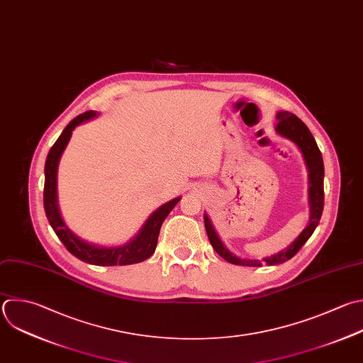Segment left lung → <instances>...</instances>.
I'll list each match as a JSON object with an SVG mask.
<instances>
[{"label": "left lung", "instance_id": "8db88e82", "mask_svg": "<svg viewBox=\"0 0 363 363\" xmlns=\"http://www.w3.org/2000/svg\"><path fill=\"white\" fill-rule=\"evenodd\" d=\"M277 119H278V123L275 126L277 133L281 135L282 138L289 139L291 142H294L298 146V149L301 150V153L303 156L306 169H308L309 223H308L306 228H303V231L298 235V238L292 244H289L285 250H282L278 254H274L271 257H267L261 261V259H244V258H240V257L234 255L233 252H230L227 250V247L224 245V242L220 240L218 234L216 233L208 216L204 214V225H206V231H207V235H208V240H210L213 248L216 250V252L220 257H223L225 261L235 264V265H245V267H261L262 264L277 265V264H282V262L291 259L301 250V247L308 241V238L312 235V233L315 231L316 225L319 224V220L322 216L325 172H323L322 155L318 149V145H316L312 133L306 128V125L299 118H296L294 113L281 111L277 113Z\"/></svg>", "mask_w": 363, "mask_h": 363}]
</instances>
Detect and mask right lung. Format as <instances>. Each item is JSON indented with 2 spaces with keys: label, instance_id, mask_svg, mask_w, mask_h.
Instances as JSON below:
<instances>
[{
  "label": "right lung",
  "instance_id": "add662e5",
  "mask_svg": "<svg viewBox=\"0 0 363 363\" xmlns=\"http://www.w3.org/2000/svg\"><path fill=\"white\" fill-rule=\"evenodd\" d=\"M98 113L94 111L85 112L77 116L69 125L64 129L58 140L51 147L47 162H45V184H44V208L47 218L54 228L58 238L67 247V250L79 258L92 265H129L136 264L147 259L156 250L157 238L160 233V227L169 213L174 208V206L180 201L182 197H176L169 203L159 207L145 223L142 230L133 237L129 242L119 247H99L91 242L81 240L75 235L64 223L60 208H58V199H57V172L60 159L72 136V130L95 118Z\"/></svg>",
  "mask_w": 363,
  "mask_h": 363
}]
</instances>
